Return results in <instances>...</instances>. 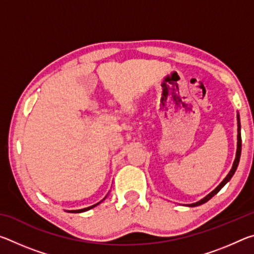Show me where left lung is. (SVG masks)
<instances>
[{"label":"left lung","instance_id":"obj_1","mask_svg":"<svg viewBox=\"0 0 254 254\" xmlns=\"http://www.w3.org/2000/svg\"><path fill=\"white\" fill-rule=\"evenodd\" d=\"M239 120V128H238V150H236V157H235V160H234V163H233V167H232V169L230 170V173H229V175L226 176V177L224 178V180H223V182L218 185V186L214 189V190L212 191V192H209V194L206 196V197H204L203 199H200L199 201H197V203H194V204H190V205H188V206H190V207H194V206H199V205H201V204H204V203H206V201H208L210 198H212V197L214 196V195H216L218 191L221 190V189L223 188V186H224V185L229 182V180L233 177V175H234V173H235V170H236V168H238V165H239V161H240V157H241V149H242V140H241V126H240V119H238Z\"/></svg>","mask_w":254,"mask_h":254}]
</instances>
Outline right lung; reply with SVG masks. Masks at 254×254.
Returning <instances> with one entry per match:
<instances>
[{
    "label": "right lung",
    "instance_id": "right-lung-1",
    "mask_svg": "<svg viewBox=\"0 0 254 254\" xmlns=\"http://www.w3.org/2000/svg\"><path fill=\"white\" fill-rule=\"evenodd\" d=\"M100 203H97V204H95V205H93V206H89V207H86V208H83V209H78V210H69V213H81V212H86V210H88V209H91V208H93V207H95L96 205H98Z\"/></svg>",
    "mask_w": 254,
    "mask_h": 254
}]
</instances>
